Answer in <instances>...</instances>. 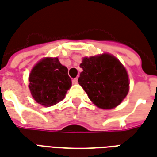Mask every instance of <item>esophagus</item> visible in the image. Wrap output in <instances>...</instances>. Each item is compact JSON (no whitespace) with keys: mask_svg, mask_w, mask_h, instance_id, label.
Instances as JSON below:
<instances>
[{"mask_svg":"<svg viewBox=\"0 0 157 157\" xmlns=\"http://www.w3.org/2000/svg\"><path fill=\"white\" fill-rule=\"evenodd\" d=\"M77 82H78L77 78H74L73 80H72V83H73V84H77Z\"/></svg>","mask_w":157,"mask_h":157,"instance_id":"obj_1","label":"esophagus"}]
</instances>
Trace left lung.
<instances>
[{
    "instance_id": "obj_1",
    "label": "left lung",
    "mask_w": 157,
    "mask_h": 157,
    "mask_svg": "<svg viewBox=\"0 0 157 157\" xmlns=\"http://www.w3.org/2000/svg\"><path fill=\"white\" fill-rule=\"evenodd\" d=\"M80 67L83 71L78 78L79 84L100 109L115 108L128 94L127 71L113 55L104 54L84 58Z\"/></svg>"
}]
</instances>
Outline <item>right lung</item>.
Instances as JSON below:
<instances>
[{
    "instance_id": "add662e5",
    "label": "right lung",
    "mask_w": 157,
    "mask_h": 157,
    "mask_svg": "<svg viewBox=\"0 0 157 157\" xmlns=\"http://www.w3.org/2000/svg\"><path fill=\"white\" fill-rule=\"evenodd\" d=\"M71 86L68 69L57 58H45L33 67L29 75L30 92L36 102L52 106L65 98Z\"/></svg>"
}]
</instances>
